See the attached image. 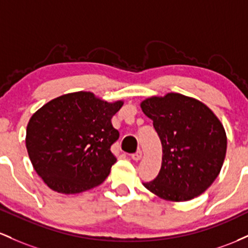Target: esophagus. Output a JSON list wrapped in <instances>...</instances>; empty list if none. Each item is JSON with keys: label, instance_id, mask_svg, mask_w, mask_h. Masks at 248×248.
<instances>
[{"label": "esophagus", "instance_id": "obj_1", "mask_svg": "<svg viewBox=\"0 0 248 248\" xmlns=\"http://www.w3.org/2000/svg\"><path fill=\"white\" fill-rule=\"evenodd\" d=\"M141 155H143V154H141V151H140V150H138L137 152H135V154H132V155H131V158H132L133 160H136V161H137V160L140 159V158H141Z\"/></svg>", "mask_w": 248, "mask_h": 248}]
</instances>
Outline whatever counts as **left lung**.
<instances>
[{"label": "left lung", "instance_id": "8db88e82", "mask_svg": "<svg viewBox=\"0 0 248 248\" xmlns=\"http://www.w3.org/2000/svg\"><path fill=\"white\" fill-rule=\"evenodd\" d=\"M140 108L154 121L163 147L159 173L144 186L171 202L204 193L226 155V132L218 117L198 99L174 93L146 98Z\"/></svg>", "mask_w": 248, "mask_h": 248}]
</instances>
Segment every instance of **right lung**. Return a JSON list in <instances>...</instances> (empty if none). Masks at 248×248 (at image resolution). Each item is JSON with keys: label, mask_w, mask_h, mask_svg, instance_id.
Wrapping results in <instances>:
<instances>
[{"label": "right lung", "mask_w": 248, "mask_h": 248, "mask_svg": "<svg viewBox=\"0 0 248 248\" xmlns=\"http://www.w3.org/2000/svg\"><path fill=\"white\" fill-rule=\"evenodd\" d=\"M123 101L109 103L78 91L44 104L30 118L26 146L35 171L51 190L80 193L101 185L116 157L119 132L111 118Z\"/></svg>", "instance_id": "right-lung-1"}]
</instances>
